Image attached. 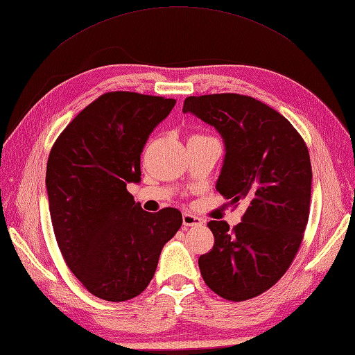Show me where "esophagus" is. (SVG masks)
<instances>
[{
  "instance_id": "obj_1",
  "label": "esophagus",
  "mask_w": 355,
  "mask_h": 355,
  "mask_svg": "<svg viewBox=\"0 0 355 355\" xmlns=\"http://www.w3.org/2000/svg\"><path fill=\"white\" fill-rule=\"evenodd\" d=\"M182 222H184V227H200L202 223H204V220L191 213H184Z\"/></svg>"
}]
</instances>
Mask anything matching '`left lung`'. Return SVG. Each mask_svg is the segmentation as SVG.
<instances>
[{"label":"left lung","mask_w":355,"mask_h":355,"mask_svg":"<svg viewBox=\"0 0 355 355\" xmlns=\"http://www.w3.org/2000/svg\"><path fill=\"white\" fill-rule=\"evenodd\" d=\"M182 112L218 130L225 157L216 190L247 205L233 230L208 222L214 245L199 257L200 274L223 299H252L284 276L299 251L313 180L308 148L291 122L251 96H190Z\"/></svg>","instance_id":"8db88e82"}]
</instances>
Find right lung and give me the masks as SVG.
<instances>
[{"mask_svg":"<svg viewBox=\"0 0 355 355\" xmlns=\"http://www.w3.org/2000/svg\"><path fill=\"white\" fill-rule=\"evenodd\" d=\"M175 99L110 92L60 135L46 187L55 237L78 280L99 299L124 302L153 279L164 245L182 225L176 208L144 211L127 191L141 182V153Z\"/></svg>","mask_w":355,"mask_h":355,"instance_id":"add662e5","label":"right lung"}]
</instances>
